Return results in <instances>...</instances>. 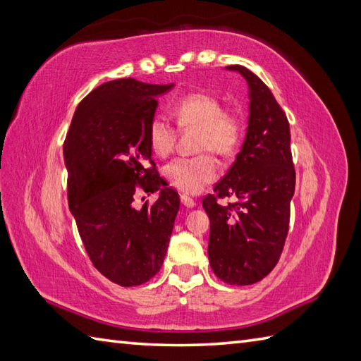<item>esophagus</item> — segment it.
<instances>
[{
  "label": "esophagus",
  "instance_id": "esophagus-1",
  "mask_svg": "<svg viewBox=\"0 0 361 361\" xmlns=\"http://www.w3.org/2000/svg\"><path fill=\"white\" fill-rule=\"evenodd\" d=\"M181 198V203H183V206H186V207H195V201H194V198H190L189 195H181L180 197Z\"/></svg>",
  "mask_w": 361,
  "mask_h": 361
}]
</instances>
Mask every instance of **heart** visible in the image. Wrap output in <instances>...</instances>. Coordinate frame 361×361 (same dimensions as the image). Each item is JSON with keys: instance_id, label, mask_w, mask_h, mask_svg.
<instances>
[{"instance_id": "b5f03b06", "label": "heart", "mask_w": 361, "mask_h": 361, "mask_svg": "<svg viewBox=\"0 0 361 361\" xmlns=\"http://www.w3.org/2000/svg\"><path fill=\"white\" fill-rule=\"evenodd\" d=\"M172 115L180 128L200 130V150H212L221 157L237 152L245 126L238 114L224 111L216 97L200 92L183 97L173 104ZM147 141L155 155H169L175 142V129L171 121L160 115L155 116L147 128ZM163 173L171 186L186 194H197L219 177V164L211 154L180 157L167 163Z\"/></svg>"}]
</instances>
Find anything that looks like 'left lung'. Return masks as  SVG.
<instances>
[{"label": "left lung", "mask_w": 361, "mask_h": 361, "mask_svg": "<svg viewBox=\"0 0 361 361\" xmlns=\"http://www.w3.org/2000/svg\"><path fill=\"white\" fill-rule=\"evenodd\" d=\"M226 71L246 80L249 118L235 161L215 184V195L203 200L211 220L207 255L220 280L247 286L263 280L281 255L295 171L289 123L269 87L245 66ZM223 196H235L239 203L221 207L216 198Z\"/></svg>", "instance_id": "left-lung-1"}]
</instances>
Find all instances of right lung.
<instances>
[{"instance_id":"right-lung-1","label":"right lung","mask_w":361,"mask_h":361,"mask_svg":"<svg viewBox=\"0 0 361 361\" xmlns=\"http://www.w3.org/2000/svg\"><path fill=\"white\" fill-rule=\"evenodd\" d=\"M173 85L107 81L82 99L63 146L69 209L86 252L106 279L124 288L161 269L180 197L161 188L147 128L157 98ZM135 185L159 190L154 207H133Z\"/></svg>"}]
</instances>
